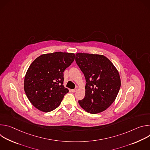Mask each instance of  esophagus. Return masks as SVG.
Returning a JSON list of instances; mask_svg holds the SVG:
<instances>
[{
    "instance_id": "obj_1",
    "label": "esophagus",
    "mask_w": 150,
    "mask_h": 150,
    "mask_svg": "<svg viewBox=\"0 0 150 150\" xmlns=\"http://www.w3.org/2000/svg\"><path fill=\"white\" fill-rule=\"evenodd\" d=\"M77 90H78V89L76 88H75V89L72 90V91L73 93H75V92H76V91H77Z\"/></svg>"
}]
</instances>
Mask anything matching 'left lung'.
<instances>
[{
  "instance_id": "8db88e82",
  "label": "left lung",
  "mask_w": 150,
  "mask_h": 150,
  "mask_svg": "<svg viewBox=\"0 0 150 150\" xmlns=\"http://www.w3.org/2000/svg\"><path fill=\"white\" fill-rule=\"evenodd\" d=\"M75 61L87 82L85 96L78 101L79 105L92 114L104 111L114 102L120 88L117 70L103 55L76 53Z\"/></svg>"
}]
</instances>
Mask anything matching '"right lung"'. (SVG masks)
Returning a JSON list of instances; mask_svg holds the SVG:
<instances>
[{
	"label": "right lung",
	"instance_id": "add662e5",
	"mask_svg": "<svg viewBox=\"0 0 150 150\" xmlns=\"http://www.w3.org/2000/svg\"><path fill=\"white\" fill-rule=\"evenodd\" d=\"M74 59V53L57 52L42 54L31 64L24 79V91L35 108L49 112L60 105L69 92L63 86V72Z\"/></svg>",
	"mask_w": 150,
	"mask_h": 150
}]
</instances>
